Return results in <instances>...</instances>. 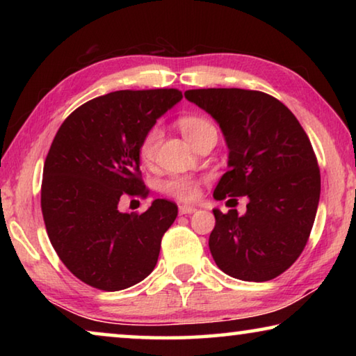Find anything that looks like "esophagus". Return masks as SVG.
I'll return each instance as SVG.
<instances>
[{
    "label": "esophagus",
    "instance_id": "esophagus-1",
    "mask_svg": "<svg viewBox=\"0 0 356 356\" xmlns=\"http://www.w3.org/2000/svg\"><path fill=\"white\" fill-rule=\"evenodd\" d=\"M196 207L193 206H179V213L180 215H190V213H195L196 212Z\"/></svg>",
    "mask_w": 356,
    "mask_h": 356
}]
</instances>
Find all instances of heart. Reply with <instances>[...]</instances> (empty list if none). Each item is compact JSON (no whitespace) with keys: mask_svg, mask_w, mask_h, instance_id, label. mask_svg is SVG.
<instances>
[{"mask_svg":"<svg viewBox=\"0 0 356 356\" xmlns=\"http://www.w3.org/2000/svg\"><path fill=\"white\" fill-rule=\"evenodd\" d=\"M179 127L182 130L184 136L191 144H195L201 136H204L209 131H213L215 127L210 124V120L202 116H184L179 119ZM161 141V129L152 127L146 135L143 136L140 144V159L144 163H150L155 159L156 149ZM200 179H195L191 176H174L168 179L161 185V188L172 197H177L180 201H193L200 193Z\"/></svg>","mask_w":356,"mask_h":356,"instance_id":"heart-1","label":"heart"}]
</instances>
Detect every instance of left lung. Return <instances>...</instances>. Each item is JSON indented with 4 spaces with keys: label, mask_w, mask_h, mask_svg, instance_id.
<instances>
[{
    "label": "left lung",
    "mask_w": 356,
    "mask_h": 356,
    "mask_svg": "<svg viewBox=\"0 0 356 356\" xmlns=\"http://www.w3.org/2000/svg\"><path fill=\"white\" fill-rule=\"evenodd\" d=\"M185 99L218 122L227 144L229 170L213 197H248L242 216L213 209V261L232 278L273 280L297 261L314 225L321 171L309 138L284 104L261 91L190 89Z\"/></svg>",
    "instance_id": "8db88e82"
}]
</instances>
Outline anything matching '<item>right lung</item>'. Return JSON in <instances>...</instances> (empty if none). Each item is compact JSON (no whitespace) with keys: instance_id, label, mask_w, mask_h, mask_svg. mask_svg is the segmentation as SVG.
<instances>
[{"instance_id":"1","label":"right lung","mask_w":356,"mask_h":356,"mask_svg":"<svg viewBox=\"0 0 356 356\" xmlns=\"http://www.w3.org/2000/svg\"><path fill=\"white\" fill-rule=\"evenodd\" d=\"M180 100L177 89L110 92L76 108L59 127L44 165L42 215L59 259L86 284L122 291L155 268L177 206L155 200L144 213L118 206L120 197L147 196L141 140Z\"/></svg>"}]
</instances>
